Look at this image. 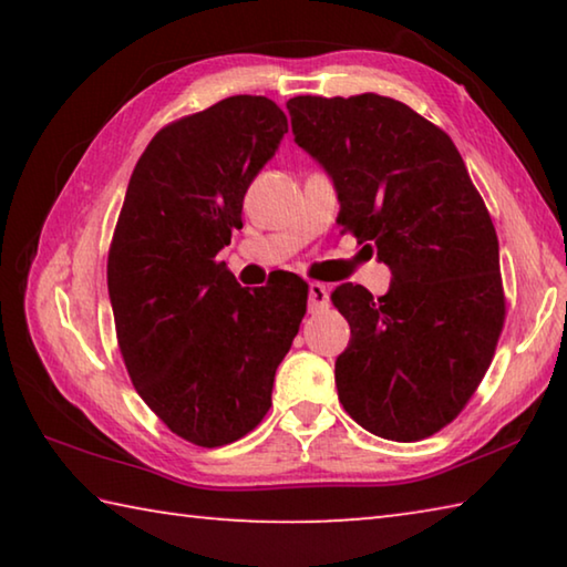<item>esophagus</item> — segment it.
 Listing matches in <instances>:
<instances>
[{
	"label": "esophagus",
	"mask_w": 567,
	"mask_h": 567,
	"mask_svg": "<svg viewBox=\"0 0 567 567\" xmlns=\"http://www.w3.org/2000/svg\"><path fill=\"white\" fill-rule=\"evenodd\" d=\"M307 300H310V310L318 312L322 307L330 305V290L322 282H310V295H307Z\"/></svg>",
	"instance_id": "obj_1"
}]
</instances>
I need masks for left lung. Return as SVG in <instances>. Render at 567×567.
Wrapping results in <instances>:
<instances>
[{"label":"left lung","instance_id":"left-lung-1","mask_svg":"<svg viewBox=\"0 0 567 567\" xmlns=\"http://www.w3.org/2000/svg\"><path fill=\"white\" fill-rule=\"evenodd\" d=\"M295 142L338 189V223L392 272L372 297L344 282L350 322L334 362L348 415L372 435L415 443L473 398L505 322L501 249L457 147L415 110L380 94L292 97Z\"/></svg>","mask_w":567,"mask_h":567}]
</instances>
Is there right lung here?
<instances>
[{
	"instance_id": "add662e5",
	"label": "right lung",
	"mask_w": 567,
	"mask_h": 567,
	"mask_svg": "<svg viewBox=\"0 0 567 567\" xmlns=\"http://www.w3.org/2000/svg\"><path fill=\"white\" fill-rule=\"evenodd\" d=\"M285 132V112L252 94L167 124L142 152L114 227L107 287L122 360L150 410L199 447L260 425L307 310L302 277L247 290L217 262Z\"/></svg>"
}]
</instances>
